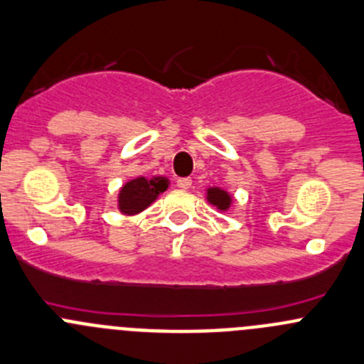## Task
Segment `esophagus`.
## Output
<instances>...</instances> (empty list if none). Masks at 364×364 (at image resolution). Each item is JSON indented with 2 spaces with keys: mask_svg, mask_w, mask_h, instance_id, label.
<instances>
[{
  "mask_svg": "<svg viewBox=\"0 0 364 364\" xmlns=\"http://www.w3.org/2000/svg\"><path fill=\"white\" fill-rule=\"evenodd\" d=\"M176 185H178L181 190H188L190 186H192V179H190V178H178Z\"/></svg>",
  "mask_w": 364,
  "mask_h": 364,
  "instance_id": "obj_1",
  "label": "esophagus"
}]
</instances>
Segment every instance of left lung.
I'll list each match as a JSON object with an SVG mask.
<instances>
[{"mask_svg":"<svg viewBox=\"0 0 364 364\" xmlns=\"http://www.w3.org/2000/svg\"><path fill=\"white\" fill-rule=\"evenodd\" d=\"M206 199L208 203L217 206V210L220 211H228L229 206L232 204V197L225 190L218 188V186H211V188L206 190Z\"/></svg>","mask_w":364,"mask_h":364,"instance_id":"left-lung-1","label":"left lung"}]
</instances>
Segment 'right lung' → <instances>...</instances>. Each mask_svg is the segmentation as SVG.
<instances>
[{"instance_id": "1", "label": "right lung", "mask_w": 364, "mask_h": 364, "mask_svg": "<svg viewBox=\"0 0 364 364\" xmlns=\"http://www.w3.org/2000/svg\"><path fill=\"white\" fill-rule=\"evenodd\" d=\"M168 188V179L161 176L146 179L144 176L126 183L119 192V210L124 215H136L156 200Z\"/></svg>"}]
</instances>
